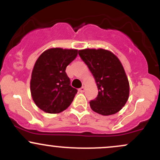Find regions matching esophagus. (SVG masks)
<instances>
[{
    "mask_svg": "<svg viewBox=\"0 0 160 160\" xmlns=\"http://www.w3.org/2000/svg\"><path fill=\"white\" fill-rule=\"evenodd\" d=\"M84 91H85V87H84V86H82L81 88L79 89V92H83Z\"/></svg>",
    "mask_w": 160,
    "mask_h": 160,
    "instance_id": "1",
    "label": "esophagus"
}]
</instances>
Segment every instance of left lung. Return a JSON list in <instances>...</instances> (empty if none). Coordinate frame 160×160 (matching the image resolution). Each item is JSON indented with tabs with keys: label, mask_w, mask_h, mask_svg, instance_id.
I'll return each mask as SVG.
<instances>
[{
	"label": "left lung",
	"mask_w": 160,
	"mask_h": 160,
	"mask_svg": "<svg viewBox=\"0 0 160 160\" xmlns=\"http://www.w3.org/2000/svg\"><path fill=\"white\" fill-rule=\"evenodd\" d=\"M78 53L98 86V95L89 102L92 110L104 116L120 111L128 98L129 84L119 58L103 49H82Z\"/></svg>",
	"instance_id": "obj_1"
}]
</instances>
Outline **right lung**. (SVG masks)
<instances>
[{
    "label": "right lung",
    "mask_w": 160,
    "mask_h": 160,
    "mask_svg": "<svg viewBox=\"0 0 160 160\" xmlns=\"http://www.w3.org/2000/svg\"><path fill=\"white\" fill-rule=\"evenodd\" d=\"M78 56V49L52 48L39 56L33 68L31 93L34 103L46 113H58L67 109L78 92L65 72Z\"/></svg>",
    "instance_id": "right-lung-1"
}]
</instances>
